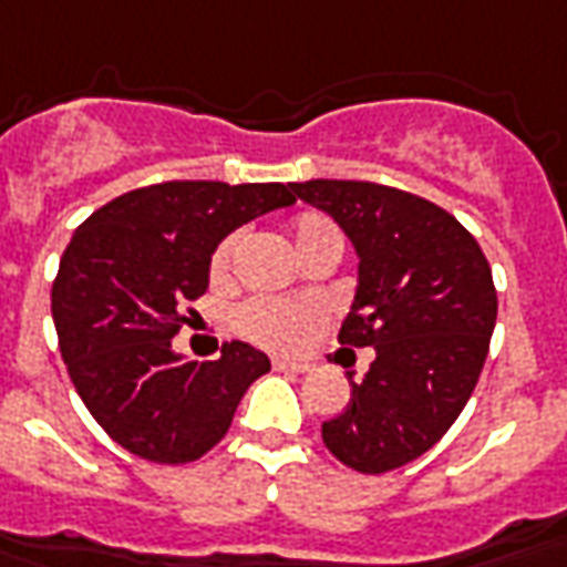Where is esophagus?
<instances>
[{"mask_svg":"<svg viewBox=\"0 0 567 567\" xmlns=\"http://www.w3.org/2000/svg\"><path fill=\"white\" fill-rule=\"evenodd\" d=\"M272 368H276V371H288V374H303V371H310L307 362H297V359H272Z\"/></svg>","mask_w":567,"mask_h":567,"instance_id":"1","label":"esophagus"}]
</instances>
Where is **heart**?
<instances>
[{"mask_svg": "<svg viewBox=\"0 0 567 567\" xmlns=\"http://www.w3.org/2000/svg\"><path fill=\"white\" fill-rule=\"evenodd\" d=\"M291 236H295L297 251H310L312 245L319 243H343L340 239V229L334 227V220L316 212L300 215L291 224ZM243 245V233H229L224 243L217 245L215 260H212V272L215 276H227L233 257ZM233 322L239 328V334L248 338L257 347H267V350H300L310 334L319 324V310L307 307V303H288V300H272V297H255L243 303Z\"/></svg>", "mask_w": 567, "mask_h": 567, "instance_id": "1", "label": "heart"}]
</instances>
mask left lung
<instances>
[{
    "label": "left lung",
    "instance_id": "obj_1",
    "mask_svg": "<svg viewBox=\"0 0 567 567\" xmlns=\"http://www.w3.org/2000/svg\"><path fill=\"white\" fill-rule=\"evenodd\" d=\"M334 217L359 257L343 347H374L350 402L322 423L328 451L359 473H390L433 449L488 355L497 291L478 243L445 208L368 181L291 184Z\"/></svg>",
    "mask_w": 567,
    "mask_h": 567
}]
</instances>
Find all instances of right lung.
<instances>
[{
    "label": "right lung",
    "mask_w": 567,
    "mask_h": 567,
    "mask_svg": "<svg viewBox=\"0 0 567 567\" xmlns=\"http://www.w3.org/2000/svg\"><path fill=\"white\" fill-rule=\"evenodd\" d=\"M291 184L168 181L106 202L73 233L51 288L70 380L125 451L153 463L199 461L227 435L267 352L229 340L189 362L172 338L205 295L212 255L233 229L295 205Z\"/></svg>",
    "instance_id": "1"
}]
</instances>
